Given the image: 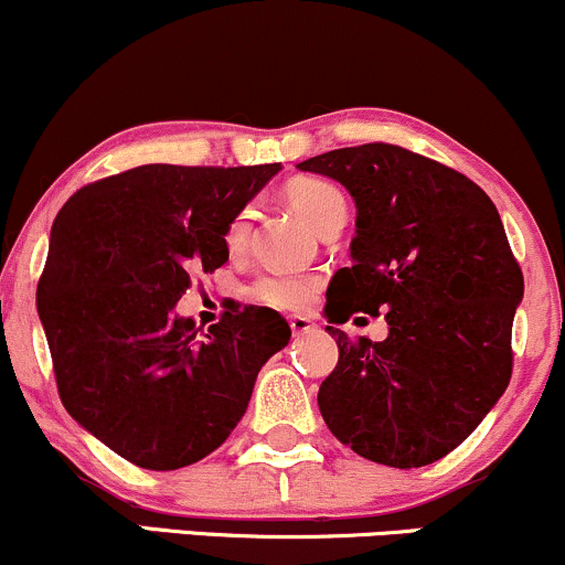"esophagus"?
Wrapping results in <instances>:
<instances>
[{
	"label": "esophagus",
	"mask_w": 565,
	"mask_h": 565,
	"mask_svg": "<svg viewBox=\"0 0 565 565\" xmlns=\"http://www.w3.org/2000/svg\"><path fill=\"white\" fill-rule=\"evenodd\" d=\"M289 327H291V332H295V334H305V332H313L316 323L310 319H305V316H291Z\"/></svg>",
	"instance_id": "esophagus-1"
}]
</instances>
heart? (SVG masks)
I'll list each match as a JSON object with an SVG mask.
<instances>
[{"mask_svg":"<svg viewBox=\"0 0 565 565\" xmlns=\"http://www.w3.org/2000/svg\"><path fill=\"white\" fill-rule=\"evenodd\" d=\"M289 210L297 217L305 220L310 228L321 223L323 217L332 215L334 210H345V199L337 191L332 183L319 178H300L295 183L287 185L284 191ZM249 236V210H242L236 217L231 220L228 228H225V246L231 252H238L246 244ZM316 291H319V278L305 276V274H263L252 284V297L257 302L270 305L278 310H302L316 300Z\"/></svg>","mask_w":565,"mask_h":565,"instance_id":"1","label":"heart"}]
</instances>
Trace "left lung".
I'll list each match as a JSON object with an SVG mask.
<instances>
[{
	"label": "left lung",
	"mask_w": 565,
	"mask_h": 565,
	"mask_svg": "<svg viewBox=\"0 0 565 565\" xmlns=\"http://www.w3.org/2000/svg\"><path fill=\"white\" fill-rule=\"evenodd\" d=\"M297 170L355 201L350 268L327 289L329 323L385 310L387 337L350 342L321 382L337 440L387 468H423L457 449L502 398L523 274L486 193L465 174L387 142L337 148Z\"/></svg>",
	"instance_id": "8db88e82"
}]
</instances>
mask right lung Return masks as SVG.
<instances>
[{
    "instance_id": "add662e5",
    "label": "right lung",
    "mask_w": 565,
    "mask_h": 565,
    "mask_svg": "<svg viewBox=\"0 0 565 565\" xmlns=\"http://www.w3.org/2000/svg\"><path fill=\"white\" fill-rule=\"evenodd\" d=\"M281 164H142L57 212L36 310L71 417L146 470L199 462L244 417L291 329L233 305L201 332L174 313L193 268L228 263L225 228Z\"/></svg>"
}]
</instances>
